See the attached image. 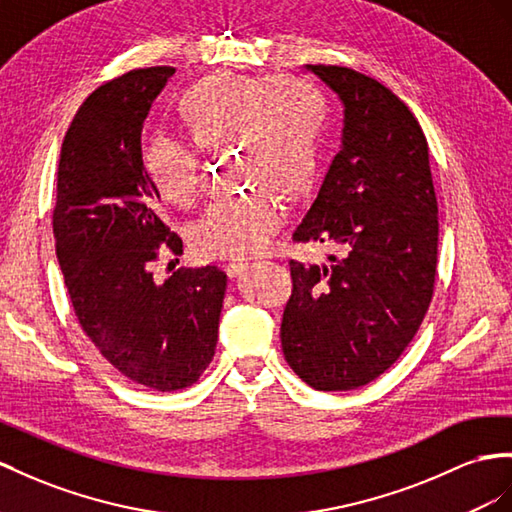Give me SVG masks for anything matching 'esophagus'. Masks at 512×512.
Segmentation results:
<instances>
[{
	"mask_svg": "<svg viewBox=\"0 0 512 512\" xmlns=\"http://www.w3.org/2000/svg\"><path fill=\"white\" fill-rule=\"evenodd\" d=\"M248 268V261H242V259H233L231 264L227 266V274L231 279H235V277H240V274L244 272Z\"/></svg>",
	"mask_w": 512,
	"mask_h": 512,
	"instance_id": "obj_1",
	"label": "esophagus"
}]
</instances>
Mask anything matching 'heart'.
Instances as JSON below:
<instances>
[{
	"label": "heart",
	"mask_w": 512,
	"mask_h": 512,
	"mask_svg": "<svg viewBox=\"0 0 512 512\" xmlns=\"http://www.w3.org/2000/svg\"><path fill=\"white\" fill-rule=\"evenodd\" d=\"M179 114L205 147L240 142L244 179L261 186L214 201L194 222L190 238L207 257L242 259L264 251L287 214L283 196L266 187L303 192L320 166L324 101L316 88L283 77L218 73L190 86ZM194 140L157 131L144 149V168L155 190L173 205L192 203L199 188Z\"/></svg>",
	"instance_id": "heart-1"
}]
</instances>
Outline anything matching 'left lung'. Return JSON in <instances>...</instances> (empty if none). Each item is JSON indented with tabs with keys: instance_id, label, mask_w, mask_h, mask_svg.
<instances>
[{
	"instance_id": "obj_1",
	"label": "left lung",
	"mask_w": 512,
	"mask_h": 512,
	"mask_svg": "<svg viewBox=\"0 0 512 512\" xmlns=\"http://www.w3.org/2000/svg\"><path fill=\"white\" fill-rule=\"evenodd\" d=\"M303 73L335 95L342 144L294 231L331 242L329 264L292 261L283 311L285 361L318 391L372 383L422 324L437 270V196L428 144L411 110L372 77L307 64Z\"/></svg>"
}]
</instances>
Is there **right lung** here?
<instances>
[{
	"instance_id": "right-lung-1",
	"label": "right lung",
	"mask_w": 512,
	"mask_h": 512,
	"mask_svg": "<svg viewBox=\"0 0 512 512\" xmlns=\"http://www.w3.org/2000/svg\"><path fill=\"white\" fill-rule=\"evenodd\" d=\"M170 67L138 69L97 88L64 136L54 209L56 255L75 316L129 381L175 391L214 359L227 274L179 270L155 283L157 246L181 238L157 214L144 168L142 127Z\"/></svg>"
}]
</instances>
